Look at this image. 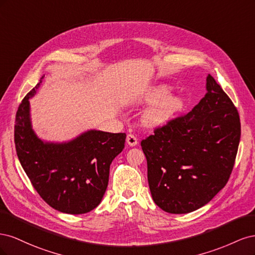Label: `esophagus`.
I'll use <instances>...</instances> for the list:
<instances>
[{"label": "esophagus", "mask_w": 255, "mask_h": 255, "mask_svg": "<svg viewBox=\"0 0 255 255\" xmlns=\"http://www.w3.org/2000/svg\"><path fill=\"white\" fill-rule=\"evenodd\" d=\"M127 142L129 146H135L138 143V139L137 137L133 134H128L127 136Z\"/></svg>", "instance_id": "obj_1"}]
</instances>
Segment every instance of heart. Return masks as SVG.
<instances>
[{
  "mask_svg": "<svg viewBox=\"0 0 255 255\" xmlns=\"http://www.w3.org/2000/svg\"><path fill=\"white\" fill-rule=\"evenodd\" d=\"M169 95V89L165 86H158L152 89L148 95L150 102H157L145 116L146 122L151 126H159L173 118L180 113L184 106L183 100L179 97Z\"/></svg>",
  "mask_w": 255,
  "mask_h": 255,
  "instance_id": "obj_1",
  "label": "heart"
}]
</instances>
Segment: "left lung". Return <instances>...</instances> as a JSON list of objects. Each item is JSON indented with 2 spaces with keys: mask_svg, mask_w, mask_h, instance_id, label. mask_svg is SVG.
<instances>
[{
  "mask_svg": "<svg viewBox=\"0 0 255 255\" xmlns=\"http://www.w3.org/2000/svg\"><path fill=\"white\" fill-rule=\"evenodd\" d=\"M206 94L189 113L141 140L153 201L170 214L202 207L226 186L241 140L232 100L211 74Z\"/></svg>",
  "mask_w": 255,
  "mask_h": 255,
  "instance_id": "obj_1",
  "label": "left lung"
}]
</instances>
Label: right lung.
<instances>
[{
  "mask_svg": "<svg viewBox=\"0 0 255 255\" xmlns=\"http://www.w3.org/2000/svg\"><path fill=\"white\" fill-rule=\"evenodd\" d=\"M43 78L18 107L17 155L33 187L51 207L71 215L88 213L101 202L111 164L125 148L127 135L91 129L69 142H43L30 126L28 102Z\"/></svg>",
  "mask_w": 255,
  "mask_h": 255,
  "instance_id": "add662e5",
  "label": "right lung"
}]
</instances>
